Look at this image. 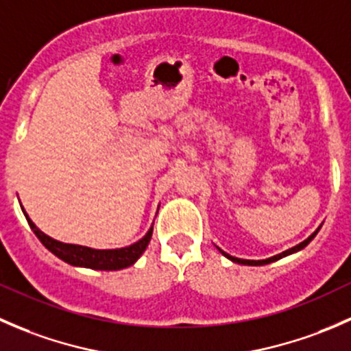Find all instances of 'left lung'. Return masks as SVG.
<instances>
[{
	"label": "left lung",
	"instance_id": "1",
	"mask_svg": "<svg viewBox=\"0 0 351 351\" xmlns=\"http://www.w3.org/2000/svg\"><path fill=\"white\" fill-rule=\"evenodd\" d=\"M319 229H321V226H319V228L316 229V231L313 232V234L309 236V238H307V239H304L302 243H299V244H297V246L290 247V250L284 251V253H280V254H275V256H271V258H267V260H243V258H236V256H231V254H229V253H226V251H222L221 247H219V246H215V247H217V250L221 251V253L224 254V256L228 258V260H231L232 263H238V265H247V267H261V265L274 263V261L280 260V258H285V256H289V254H293V253H297V251L304 250V247H306L307 244H309L311 241H313V239H314V236H316L317 232H319Z\"/></svg>",
	"mask_w": 351,
	"mask_h": 351
}]
</instances>
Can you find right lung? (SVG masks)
<instances>
[{
    "instance_id": "add662e5",
    "label": "right lung",
    "mask_w": 351,
    "mask_h": 351,
    "mask_svg": "<svg viewBox=\"0 0 351 351\" xmlns=\"http://www.w3.org/2000/svg\"><path fill=\"white\" fill-rule=\"evenodd\" d=\"M23 215L27 217L28 226H30L32 231L35 232L40 243L47 247L51 253H54L56 256L61 258L66 263L73 265V267H81V268H91V270H122V268L130 267V265L136 263L141 258V254L146 251L147 244L151 241V236H153V226L149 228V231L144 234V238H141L139 241L130 244L125 247H117V250H95V247L81 246V244H69L58 241V239L51 238L45 232H42L37 226L32 222V219L28 217V214L22 207Z\"/></svg>"
}]
</instances>
